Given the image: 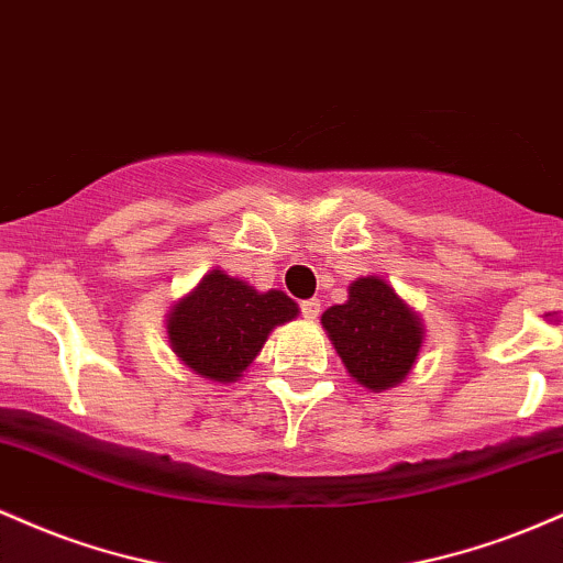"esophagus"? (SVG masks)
<instances>
[{
  "mask_svg": "<svg viewBox=\"0 0 563 563\" xmlns=\"http://www.w3.org/2000/svg\"><path fill=\"white\" fill-rule=\"evenodd\" d=\"M301 314L307 320H318V314H320V299H307V301H301Z\"/></svg>",
  "mask_w": 563,
  "mask_h": 563,
  "instance_id": "esophagus-1",
  "label": "esophagus"
}]
</instances>
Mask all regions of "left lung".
Instances as JSON below:
<instances>
[{"label":"left lung","mask_w":563,"mask_h":563,"mask_svg":"<svg viewBox=\"0 0 563 563\" xmlns=\"http://www.w3.org/2000/svg\"><path fill=\"white\" fill-rule=\"evenodd\" d=\"M322 328L349 376L371 391L402 384L423 344L421 318L376 275L357 277L349 299L322 312Z\"/></svg>","instance_id":"8db88e82"}]
</instances>
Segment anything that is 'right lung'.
Listing matches in <instances>:
<instances>
[{
	"label": "right lung",
	"instance_id": "add662e5",
	"mask_svg": "<svg viewBox=\"0 0 563 563\" xmlns=\"http://www.w3.org/2000/svg\"><path fill=\"white\" fill-rule=\"evenodd\" d=\"M296 314L299 307L283 290L260 294L245 280L211 269L174 303L166 333L179 363L196 376L232 384L254 363L273 328Z\"/></svg>",
	"mask_w": 563,
	"mask_h": 563
}]
</instances>
